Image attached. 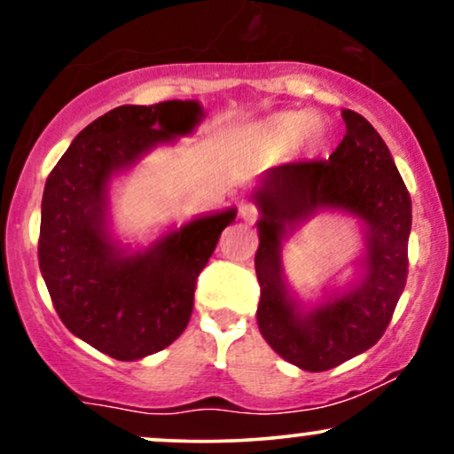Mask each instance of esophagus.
Instances as JSON below:
<instances>
[{"label": "esophagus", "mask_w": 454, "mask_h": 454, "mask_svg": "<svg viewBox=\"0 0 454 454\" xmlns=\"http://www.w3.org/2000/svg\"><path fill=\"white\" fill-rule=\"evenodd\" d=\"M239 215H241V220L245 222H256L258 220V209L256 205H252V202H243L241 207H239Z\"/></svg>", "instance_id": "obj_1"}]
</instances>
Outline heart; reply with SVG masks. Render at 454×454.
Listing matches in <instances>:
<instances>
[{
    "label": "heart",
    "instance_id": "b5f03b06",
    "mask_svg": "<svg viewBox=\"0 0 454 454\" xmlns=\"http://www.w3.org/2000/svg\"><path fill=\"white\" fill-rule=\"evenodd\" d=\"M311 121H314V119L307 113H278L273 114V117H269L267 121L258 123V126L249 129V140H252L258 149L281 151L290 147V145L305 132ZM322 143H325V134L317 132V129H311L309 137H307L309 149L320 147Z\"/></svg>",
    "mask_w": 454,
    "mask_h": 454
}]
</instances>
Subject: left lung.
<instances>
[{"mask_svg":"<svg viewBox=\"0 0 454 454\" xmlns=\"http://www.w3.org/2000/svg\"><path fill=\"white\" fill-rule=\"evenodd\" d=\"M346 137L328 160L269 168L254 192L260 209L258 328L267 343L305 372H326L378 343L408 278L411 200L393 155L363 114L341 113ZM322 208L358 216L365 231L362 278L305 312L285 286L280 243Z\"/></svg>","mask_w":454,"mask_h":454,"instance_id":"left-lung-1","label":"left lung"}]
</instances>
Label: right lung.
Returning <instances> with one entry per match:
<instances>
[{
  "label": "right lung",
  "mask_w": 454,
  "mask_h": 454,
  "mask_svg": "<svg viewBox=\"0 0 454 454\" xmlns=\"http://www.w3.org/2000/svg\"><path fill=\"white\" fill-rule=\"evenodd\" d=\"M200 119L194 100L117 106L72 140L46 179L38 260L51 301L72 335L117 361L164 350L185 331L198 275L237 217H196L138 252L108 231L113 176Z\"/></svg>",
  "instance_id": "add662e5"
}]
</instances>
